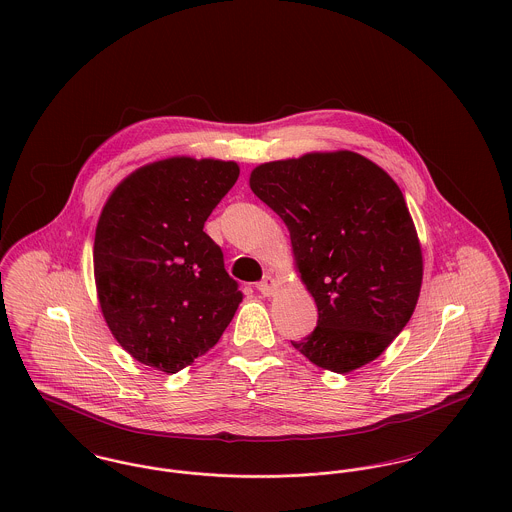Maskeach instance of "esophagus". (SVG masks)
Returning a JSON list of instances; mask_svg holds the SVG:
<instances>
[{
    "label": "esophagus",
    "mask_w": 512,
    "mask_h": 512,
    "mask_svg": "<svg viewBox=\"0 0 512 512\" xmlns=\"http://www.w3.org/2000/svg\"><path fill=\"white\" fill-rule=\"evenodd\" d=\"M258 292L262 293V295H266V297H270V295H274L276 292V288H278V284H276V280L272 278V276H264V280L262 282H258Z\"/></svg>",
    "instance_id": "esophagus-1"
}]
</instances>
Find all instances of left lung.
<instances>
[{"mask_svg": "<svg viewBox=\"0 0 512 512\" xmlns=\"http://www.w3.org/2000/svg\"><path fill=\"white\" fill-rule=\"evenodd\" d=\"M250 189L286 222L295 268L317 303V327L293 347L339 374L380 357L410 321L424 276L394 179L341 149L262 163Z\"/></svg>", "mask_w": 512, "mask_h": 512, "instance_id": "1", "label": "left lung"}]
</instances>
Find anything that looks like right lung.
Instances as JSON below:
<instances>
[{"label": "right lung", "instance_id": "add662e5", "mask_svg": "<svg viewBox=\"0 0 512 512\" xmlns=\"http://www.w3.org/2000/svg\"><path fill=\"white\" fill-rule=\"evenodd\" d=\"M240 175L234 161L169 157L130 173L94 236V280L114 339L175 374L219 343L242 292L205 220Z\"/></svg>", "mask_w": 512, "mask_h": 512}]
</instances>
